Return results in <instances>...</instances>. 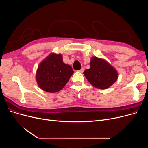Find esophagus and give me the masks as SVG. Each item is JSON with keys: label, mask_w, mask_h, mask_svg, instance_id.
Returning a JSON list of instances; mask_svg holds the SVG:
<instances>
[{"label": "esophagus", "mask_w": 148, "mask_h": 148, "mask_svg": "<svg viewBox=\"0 0 148 148\" xmlns=\"http://www.w3.org/2000/svg\"><path fill=\"white\" fill-rule=\"evenodd\" d=\"M83 71H84V69L83 68L79 70V72H80V73H83Z\"/></svg>", "instance_id": "1"}]
</instances>
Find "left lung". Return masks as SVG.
Listing matches in <instances>:
<instances>
[{
	"mask_svg": "<svg viewBox=\"0 0 148 148\" xmlns=\"http://www.w3.org/2000/svg\"><path fill=\"white\" fill-rule=\"evenodd\" d=\"M90 64V68L85 70L83 74L94 87L106 89L117 80V71L105 60L93 57Z\"/></svg>",
	"mask_w": 148,
	"mask_h": 148,
	"instance_id": "left-lung-1",
	"label": "left lung"
}]
</instances>
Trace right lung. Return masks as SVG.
Returning <instances> with one entry per match:
<instances>
[{
  "instance_id": "1",
  "label": "right lung",
  "mask_w": 148,
  "mask_h": 148,
  "mask_svg": "<svg viewBox=\"0 0 148 148\" xmlns=\"http://www.w3.org/2000/svg\"><path fill=\"white\" fill-rule=\"evenodd\" d=\"M73 73L72 67L64 63L61 54L52 53L39 65L36 80L41 89L54 93L63 89Z\"/></svg>"
}]
</instances>
